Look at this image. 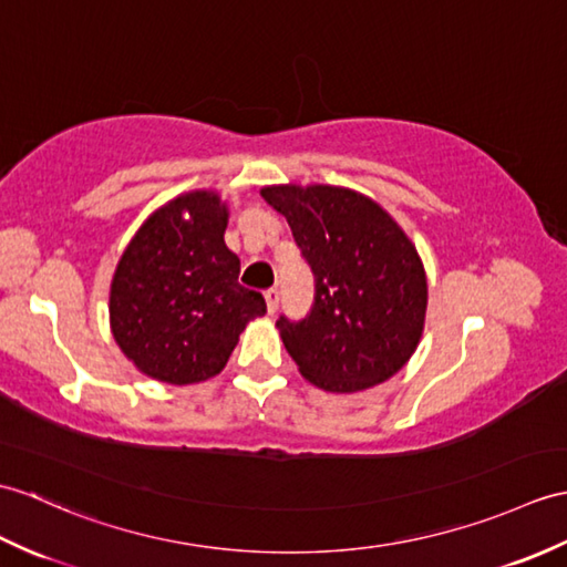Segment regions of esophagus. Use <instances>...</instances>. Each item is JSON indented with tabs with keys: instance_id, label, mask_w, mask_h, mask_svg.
<instances>
[{
	"instance_id": "esophagus-1",
	"label": "esophagus",
	"mask_w": 567,
	"mask_h": 567,
	"mask_svg": "<svg viewBox=\"0 0 567 567\" xmlns=\"http://www.w3.org/2000/svg\"><path fill=\"white\" fill-rule=\"evenodd\" d=\"M266 305H268V311H270V313L278 311V307H280V289H278V287L268 289V292H266Z\"/></svg>"
}]
</instances>
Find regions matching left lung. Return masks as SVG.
I'll return each instance as SVG.
<instances>
[{
    "instance_id": "1",
    "label": "left lung",
    "mask_w": 567,
    "mask_h": 567,
    "mask_svg": "<svg viewBox=\"0 0 567 567\" xmlns=\"http://www.w3.org/2000/svg\"><path fill=\"white\" fill-rule=\"evenodd\" d=\"M260 195L287 217L313 272L309 313L278 319L299 372L336 393L396 374L420 343L427 309L411 239L374 200L348 188L272 186Z\"/></svg>"
}]
</instances>
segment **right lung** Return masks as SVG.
<instances>
[{
	"label": "right lung",
	"mask_w": 567,
	"mask_h": 567,
	"mask_svg": "<svg viewBox=\"0 0 567 567\" xmlns=\"http://www.w3.org/2000/svg\"><path fill=\"white\" fill-rule=\"evenodd\" d=\"M224 229L227 207L215 193L181 195L142 224L117 262L113 338L147 377L183 386L219 374L246 323L268 311L260 292L239 285Z\"/></svg>",
	"instance_id": "add662e5"
}]
</instances>
